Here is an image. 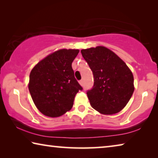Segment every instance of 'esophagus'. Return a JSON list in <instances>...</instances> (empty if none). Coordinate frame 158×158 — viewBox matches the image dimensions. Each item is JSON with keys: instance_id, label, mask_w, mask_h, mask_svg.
I'll return each instance as SVG.
<instances>
[{"instance_id": "34e87169", "label": "esophagus", "mask_w": 158, "mask_h": 158, "mask_svg": "<svg viewBox=\"0 0 158 158\" xmlns=\"http://www.w3.org/2000/svg\"><path fill=\"white\" fill-rule=\"evenodd\" d=\"M79 84L81 85H84V81H83V80H81V81H79Z\"/></svg>"}]
</instances>
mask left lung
Returning <instances> with one entry per match:
<instances>
[{
  "label": "left lung",
  "instance_id": "1",
  "mask_svg": "<svg viewBox=\"0 0 158 158\" xmlns=\"http://www.w3.org/2000/svg\"><path fill=\"white\" fill-rule=\"evenodd\" d=\"M94 77L86 94L92 107L102 114L121 111L133 94V74L123 60L105 47L81 51Z\"/></svg>",
  "mask_w": 158,
  "mask_h": 158
}]
</instances>
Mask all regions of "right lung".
I'll return each mask as SVG.
<instances>
[{
	"label": "right lung",
	"instance_id": "obj_1",
	"mask_svg": "<svg viewBox=\"0 0 158 158\" xmlns=\"http://www.w3.org/2000/svg\"><path fill=\"white\" fill-rule=\"evenodd\" d=\"M79 49H60L47 56L31 72L28 89L36 107L49 117L70 110L74 97L83 88L72 68Z\"/></svg>",
	"mask_w": 158,
	"mask_h": 158
}]
</instances>
